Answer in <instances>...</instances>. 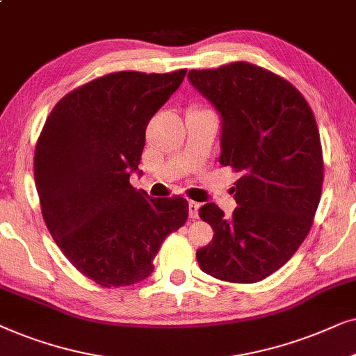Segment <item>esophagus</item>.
I'll use <instances>...</instances> for the list:
<instances>
[{
	"mask_svg": "<svg viewBox=\"0 0 356 356\" xmlns=\"http://www.w3.org/2000/svg\"><path fill=\"white\" fill-rule=\"evenodd\" d=\"M198 208H200V203L191 200L188 202V215H191L192 220H197L198 218Z\"/></svg>",
	"mask_w": 356,
	"mask_h": 356,
	"instance_id": "34e87169",
	"label": "esophagus"
}]
</instances>
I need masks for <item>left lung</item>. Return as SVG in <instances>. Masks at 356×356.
Wrapping results in <instances>:
<instances>
[{"instance_id":"1","label":"left lung","mask_w":356,"mask_h":356,"mask_svg":"<svg viewBox=\"0 0 356 356\" xmlns=\"http://www.w3.org/2000/svg\"><path fill=\"white\" fill-rule=\"evenodd\" d=\"M188 81L221 115L220 163L241 172L233 216L215 203L198 210L215 234L197 262L218 280L260 282L293 257L314 221L324 181L314 113L291 83L248 61L192 70Z\"/></svg>"}]
</instances>
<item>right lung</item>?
Instances as JSON below:
<instances>
[{
  "instance_id": "obj_1",
  "label": "right lung",
  "mask_w": 356,
  "mask_h": 356,
  "mask_svg": "<svg viewBox=\"0 0 356 356\" xmlns=\"http://www.w3.org/2000/svg\"><path fill=\"white\" fill-rule=\"evenodd\" d=\"M187 70L118 71L60 99L34 154L42 216L65 257L101 286H129L153 273L170 233L186 225V198H151L130 184L151 117Z\"/></svg>"
}]
</instances>
